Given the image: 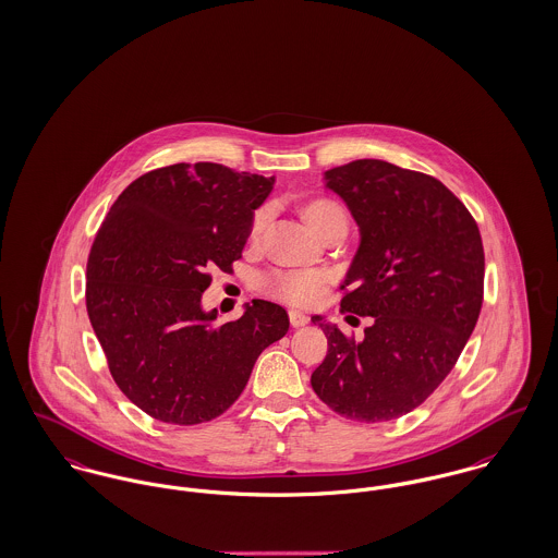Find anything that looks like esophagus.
I'll list each match as a JSON object with an SVG mask.
<instances>
[{
	"label": "esophagus",
	"instance_id": "obj_1",
	"mask_svg": "<svg viewBox=\"0 0 558 558\" xmlns=\"http://www.w3.org/2000/svg\"><path fill=\"white\" fill-rule=\"evenodd\" d=\"M289 320H291V325H293V327H303V325L307 323V316H305L303 312L291 310V312H289Z\"/></svg>",
	"mask_w": 558,
	"mask_h": 558
}]
</instances>
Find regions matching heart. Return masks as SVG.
<instances>
[{
  "mask_svg": "<svg viewBox=\"0 0 558 558\" xmlns=\"http://www.w3.org/2000/svg\"><path fill=\"white\" fill-rule=\"evenodd\" d=\"M301 218L325 240L333 233L348 231V213L342 204L329 195H310L298 204ZM269 213L258 208L251 220V242L257 244L267 227ZM331 284V276L325 269H271L257 276V289L271 298L284 301L295 307H314L318 305Z\"/></svg>",
  "mask_w": 558,
  "mask_h": 558,
  "instance_id": "heart-1",
  "label": "heart"
}]
</instances>
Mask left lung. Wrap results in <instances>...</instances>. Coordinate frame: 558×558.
I'll use <instances>...</instances> for the list:
<instances>
[{"label": "left lung", "mask_w": 558, "mask_h": 558, "mask_svg": "<svg viewBox=\"0 0 558 558\" xmlns=\"http://www.w3.org/2000/svg\"><path fill=\"white\" fill-rule=\"evenodd\" d=\"M325 180L361 227L340 312L374 320L356 342L314 316L329 348L310 383L350 421H395L444 383L472 336L484 301L480 229L429 173L356 159Z\"/></svg>", "instance_id": "obj_1"}]
</instances>
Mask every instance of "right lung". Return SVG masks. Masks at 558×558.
Wrapping results in <instances>:
<instances>
[{
    "mask_svg": "<svg viewBox=\"0 0 558 558\" xmlns=\"http://www.w3.org/2000/svg\"><path fill=\"white\" fill-rule=\"evenodd\" d=\"M271 186L220 163H175L133 180L104 218L86 260V312L114 383L148 416H220L258 354L287 336L289 314L271 301L222 327L202 310L213 271H233Z\"/></svg>",
    "mask_w": 558,
    "mask_h": 558,
    "instance_id": "1",
    "label": "right lung"
}]
</instances>
